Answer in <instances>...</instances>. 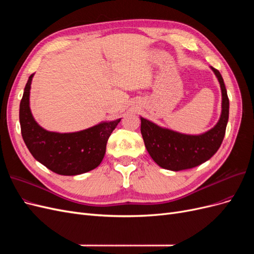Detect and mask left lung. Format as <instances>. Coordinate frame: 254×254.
<instances>
[{
  "instance_id": "8db88e82",
  "label": "left lung",
  "mask_w": 254,
  "mask_h": 254,
  "mask_svg": "<svg viewBox=\"0 0 254 254\" xmlns=\"http://www.w3.org/2000/svg\"><path fill=\"white\" fill-rule=\"evenodd\" d=\"M221 90L220 118L209 131L201 134H186L160 127L141 117V133L145 147L152 160L168 171H183L204 163L213 157L224 140L229 120V98L219 71L212 67Z\"/></svg>"
}]
</instances>
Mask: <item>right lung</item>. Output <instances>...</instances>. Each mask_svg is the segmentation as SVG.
<instances>
[{
    "label": "right lung",
    "instance_id": "right-lung-1",
    "mask_svg": "<svg viewBox=\"0 0 254 254\" xmlns=\"http://www.w3.org/2000/svg\"><path fill=\"white\" fill-rule=\"evenodd\" d=\"M28 77L20 103L21 133L33 157L52 172L75 176L96 168L104 159L106 145L121 119L102 122L76 132L48 131L35 121L29 108L30 84Z\"/></svg>",
    "mask_w": 254,
    "mask_h": 254
}]
</instances>
